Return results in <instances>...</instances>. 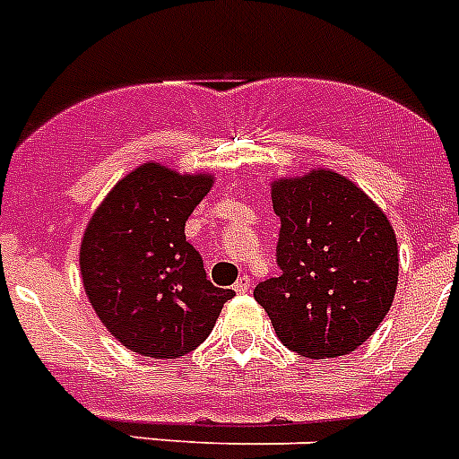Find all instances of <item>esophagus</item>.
Returning a JSON list of instances; mask_svg holds the SVG:
<instances>
[{"label":"esophagus","mask_w":459,"mask_h":459,"mask_svg":"<svg viewBox=\"0 0 459 459\" xmlns=\"http://www.w3.org/2000/svg\"><path fill=\"white\" fill-rule=\"evenodd\" d=\"M233 289H236L238 294H247L249 289H252V277L240 275V277H238V282L233 284Z\"/></svg>","instance_id":"1"}]
</instances>
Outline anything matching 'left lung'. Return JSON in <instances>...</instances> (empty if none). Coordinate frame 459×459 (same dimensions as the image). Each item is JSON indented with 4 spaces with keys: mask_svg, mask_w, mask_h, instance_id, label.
<instances>
[{
    "mask_svg": "<svg viewBox=\"0 0 459 459\" xmlns=\"http://www.w3.org/2000/svg\"><path fill=\"white\" fill-rule=\"evenodd\" d=\"M282 275L256 284L277 338L307 359L341 357L378 329L394 301L399 249L390 221L338 172L273 184Z\"/></svg>",
    "mask_w": 459,
    "mask_h": 459,
    "instance_id": "left-lung-1",
    "label": "left lung"
}]
</instances>
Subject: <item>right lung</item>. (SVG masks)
I'll return each instance as SVG.
<instances>
[{"instance_id": "1", "label": "right lung", "mask_w": 459, "mask_h": 459, "mask_svg": "<svg viewBox=\"0 0 459 459\" xmlns=\"http://www.w3.org/2000/svg\"><path fill=\"white\" fill-rule=\"evenodd\" d=\"M212 175L144 163L95 210L81 240L88 301L111 336L153 359H175L210 336L236 291L207 280L184 226L210 194Z\"/></svg>"}]
</instances>
